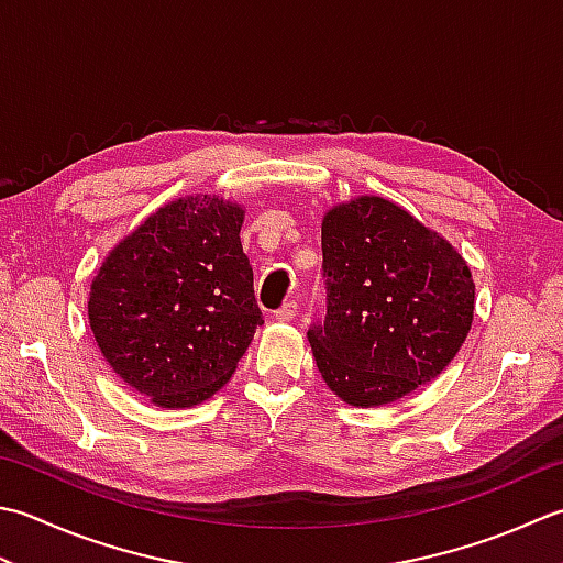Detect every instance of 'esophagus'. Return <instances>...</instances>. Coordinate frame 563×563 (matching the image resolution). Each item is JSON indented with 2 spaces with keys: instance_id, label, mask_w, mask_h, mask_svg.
<instances>
[{
  "instance_id": "obj_1",
  "label": "esophagus",
  "mask_w": 563,
  "mask_h": 563,
  "mask_svg": "<svg viewBox=\"0 0 563 563\" xmlns=\"http://www.w3.org/2000/svg\"><path fill=\"white\" fill-rule=\"evenodd\" d=\"M295 314H297V302L295 300H290V302H285L278 312H275L273 317L278 319V322H292L295 319Z\"/></svg>"
}]
</instances>
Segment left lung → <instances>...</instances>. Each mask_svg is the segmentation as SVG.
Here are the masks:
<instances>
[{"label": "left lung", "mask_w": 563, "mask_h": 563, "mask_svg": "<svg viewBox=\"0 0 563 563\" xmlns=\"http://www.w3.org/2000/svg\"><path fill=\"white\" fill-rule=\"evenodd\" d=\"M327 317L307 332L329 390L378 407L434 380L473 322L471 271L437 231L361 195L322 219Z\"/></svg>", "instance_id": "left-lung-1"}]
</instances>
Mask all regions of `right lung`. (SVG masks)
<instances>
[{
    "instance_id": "add662e5",
    "label": "right lung",
    "mask_w": 563,
    "mask_h": 563,
    "mask_svg": "<svg viewBox=\"0 0 563 563\" xmlns=\"http://www.w3.org/2000/svg\"><path fill=\"white\" fill-rule=\"evenodd\" d=\"M244 209L180 197L109 251L87 314L117 376L158 407H192L222 388L263 314L241 249Z\"/></svg>"
}]
</instances>
